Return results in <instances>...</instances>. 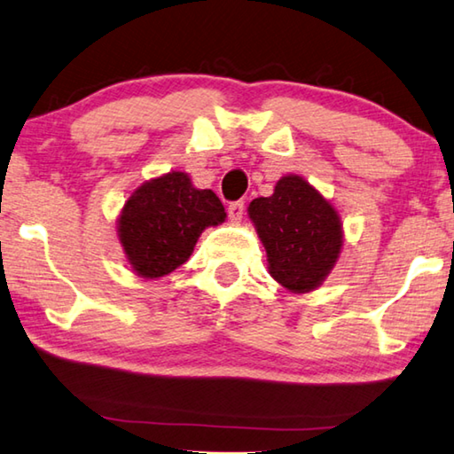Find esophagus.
Returning <instances> with one entry per match:
<instances>
[{
  "mask_svg": "<svg viewBox=\"0 0 454 454\" xmlns=\"http://www.w3.org/2000/svg\"><path fill=\"white\" fill-rule=\"evenodd\" d=\"M243 211H245L243 200H233V203H229V207H227V213H229V217H231V221H241Z\"/></svg>",
  "mask_w": 454,
  "mask_h": 454,
  "instance_id": "1",
  "label": "esophagus"
}]
</instances>
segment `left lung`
Wrapping results in <instances>:
<instances>
[{
    "label": "left lung",
    "instance_id": "1",
    "mask_svg": "<svg viewBox=\"0 0 454 454\" xmlns=\"http://www.w3.org/2000/svg\"><path fill=\"white\" fill-rule=\"evenodd\" d=\"M249 217L278 284L297 294L322 284L340 255L341 225L309 183L297 175L279 178L271 197L251 200Z\"/></svg>",
    "mask_w": 454,
    "mask_h": 454
}]
</instances>
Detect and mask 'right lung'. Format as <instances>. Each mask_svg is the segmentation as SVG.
I'll return each mask as SVG.
<instances>
[{"mask_svg":"<svg viewBox=\"0 0 454 454\" xmlns=\"http://www.w3.org/2000/svg\"><path fill=\"white\" fill-rule=\"evenodd\" d=\"M225 221V207L189 175L168 173L145 183L126 200L118 237L138 276L162 278L191 257L203 229Z\"/></svg>","mask_w":454,"mask_h":454,"instance_id":"1","label":"right lung"}]
</instances>
